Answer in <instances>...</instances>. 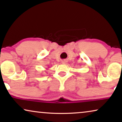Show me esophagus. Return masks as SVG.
<instances>
[{
	"instance_id": "obj_1",
	"label": "esophagus",
	"mask_w": 122,
	"mask_h": 122,
	"mask_svg": "<svg viewBox=\"0 0 122 122\" xmlns=\"http://www.w3.org/2000/svg\"><path fill=\"white\" fill-rule=\"evenodd\" d=\"M63 64H65V63H66V61H63Z\"/></svg>"
}]
</instances>
